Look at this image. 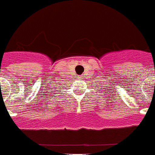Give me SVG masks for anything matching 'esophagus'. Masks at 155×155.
<instances>
[{"label": "esophagus", "mask_w": 155, "mask_h": 155, "mask_svg": "<svg viewBox=\"0 0 155 155\" xmlns=\"http://www.w3.org/2000/svg\"><path fill=\"white\" fill-rule=\"evenodd\" d=\"M78 78H81V76H79V77H78Z\"/></svg>", "instance_id": "1"}]
</instances>
